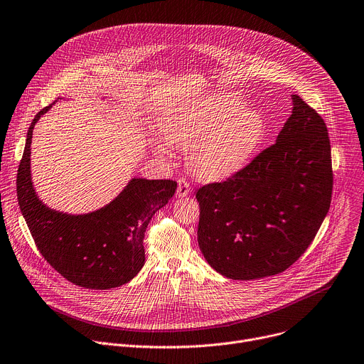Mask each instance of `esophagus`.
<instances>
[{
	"label": "esophagus",
	"mask_w": 364,
	"mask_h": 364,
	"mask_svg": "<svg viewBox=\"0 0 364 364\" xmlns=\"http://www.w3.org/2000/svg\"><path fill=\"white\" fill-rule=\"evenodd\" d=\"M189 192H191V186H189L188 181L179 179V181H178V191H176V195H178L179 198H183V196H188Z\"/></svg>",
	"instance_id": "34e87169"
}]
</instances>
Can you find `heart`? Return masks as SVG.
<instances>
[{
  "mask_svg": "<svg viewBox=\"0 0 364 364\" xmlns=\"http://www.w3.org/2000/svg\"><path fill=\"white\" fill-rule=\"evenodd\" d=\"M165 141L153 140V151L171 161L186 151V166L198 179H225L247 165L259 149L266 119L231 95H213L181 104L161 123Z\"/></svg>",
  "mask_w": 364,
  "mask_h": 364,
  "instance_id": "1",
  "label": "heart"
}]
</instances>
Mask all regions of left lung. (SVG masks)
Returning a JSON list of instances; mask_svg holds the SVG:
<instances>
[{
  "instance_id": "left-lung-1",
  "label": "left lung",
  "mask_w": 364,
  "mask_h": 364,
  "mask_svg": "<svg viewBox=\"0 0 364 364\" xmlns=\"http://www.w3.org/2000/svg\"><path fill=\"white\" fill-rule=\"evenodd\" d=\"M292 105L274 144L227 181L196 192L199 249L228 279L287 270L312 243L330 210L327 126L301 97L292 95Z\"/></svg>"
}]
</instances>
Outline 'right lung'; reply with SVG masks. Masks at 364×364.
Segmentation results:
<instances>
[{
    "instance_id": "add662e5",
    "label": "right lung",
    "mask_w": 364,
    "mask_h": 364,
    "mask_svg": "<svg viewBox=\"0 0 364 364\" xmlns=\"http://www.w3.org/2000/svg\"><path fill=\"white\" fill-rule=\"evenodd\" d=\"M53 104L36 114L27 132L17 173L21 214L38 252L66 280L97 291L121 287L144 266L146 228L175 195L176 182L133 178L109 204L88 214L49 208L34 191L30 153L33 129Z\"/></svg>"
}]
</instances>
